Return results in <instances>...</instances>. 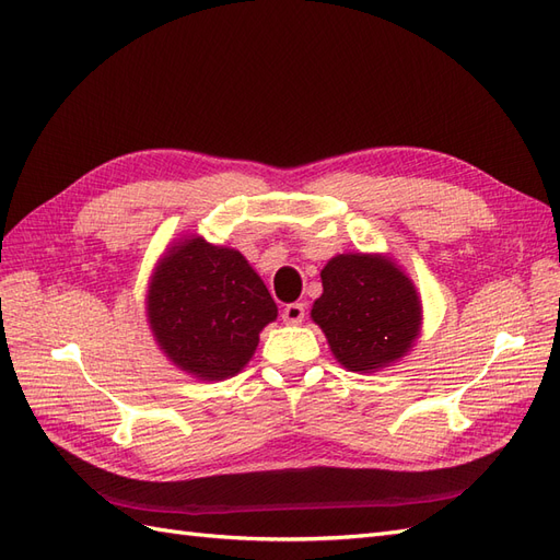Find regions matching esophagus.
Masks as SVG:
<instances>
[{
	"label": "esophagus",
	"instance_id": "1",
	"mask_svg": "<svg viewBox=\"0 0 560 560\" xmlns=\"http://www.w3.org/2000/svg\"><path fill=\"white\" fill-rule=\"evenodd\" d=\"M303 317H306V306L303 303H290L282 311V322L284 325H301Z\"/></svg>",
	"mask_w": 560,
	"mask_h": 560
}]
</instances>
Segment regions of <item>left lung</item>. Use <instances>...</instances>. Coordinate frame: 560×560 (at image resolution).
I'll return each mask as SVG.
<instances>
[{
	"label": "left lung",
	"instance_id": "8db88e82",
	"mask_svg": "<svg viewBox=\"0 0 560 560\" xmlns=\"http://www.w3.org/2000/svg\"><path fill=\"white\" fill-rule=\"evenodd\" d=\"M311 317L336 362L358 374L393 366L416 346L422 303L413 280L385 254H336L322 268Z\"/></svg>",
	"mask_w": 560,
	"mask_h": 560
}]
</instances>
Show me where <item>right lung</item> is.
<instances>
[{
    "mask_svg": "<svg viewBox=\"0 0 560 560\" xmlns=\"http://www.w3.org/2000/svg\"><path fill=\"white\" fill-rule=\"evenodd\" d=\"M276 317V301L243 254L202 235L173 243L149 278L147 322L154 341L196 381L241 374Z\"/></svg>",
    "mask_w": 560,
    "mask_h": 560,
    "instance_id": "right-lung-1",
    "label": "right lung"
}]
</instances>
